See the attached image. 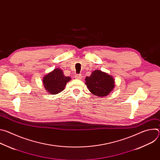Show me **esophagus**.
<instances>
[{
	"instance_id": "obj_1",
	"label": "esophagus",
	"mask_w": 160,
	"mask_h": 160,
	"mask_svg": "<svg viewBox=\"0 0 160 160\" xmlns=\"http://www.w3.org/2000/svg\"><path fill=\"white\" fill-rule=\"evenodd\" d=\"M75 78L76 79H78V80H82V76L81 75H76L75 76Z\"/></svg>"
}]
</instances>
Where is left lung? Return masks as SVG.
<instances>
[{
  "instance_id": "8db88e82",
  "label": "left lung",
  "mask_w": 160,
  "mask_h": 160,
  "mask_svg": "<svg viewBox=\"0 0 160 160\" xmlns=\"http://www.w3.org/2000/svg\"><path fill=\"white\" fill-rule=\"evenodd\" d=\"M113 77L100 70L92 72L85 78V84L90 92L98 97H105L110 94L115 87Z\"/></svg>"
}]
</instances>
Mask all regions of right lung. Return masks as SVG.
Instances as JSON below:
<instances>
[{
	"label": "right lung",
	"instance_id": "1",
	"mask_svg": "<svg viewBox=\"0 0 160 160\" xmlns=\"http://www.w3.org/2000/svg\"><path fill=\"white\" fill-rule=\"evenodd\" d=\"M71 79L70 77L65 76L60 68H55L43 77L42 82L46 92L55 95L62 92L66 83Z\"/></svg>",
	"mask_w": 160,
	"mask_h": 160
}]
</instances>
